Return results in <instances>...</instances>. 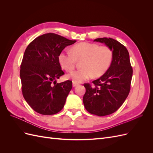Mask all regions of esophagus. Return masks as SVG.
I'll use <instances>...</instances> for the list:
<instances>
[{
    "instance_id": "34e87169",
    "label": "esophagus",
    "mask_w": 153,
    "mask_h": 153,
    "mask_svg": "<svg viewBox=\"0 0 153 153\" xmlns=\"http://www.w3.org/2000/svg\"><path fill=\"white\" fill-rule=\"evenodd\" d=\"M78 85V84H77V83H76V82H73V87H76V85Z\"/></svg>"
}]
</instances>
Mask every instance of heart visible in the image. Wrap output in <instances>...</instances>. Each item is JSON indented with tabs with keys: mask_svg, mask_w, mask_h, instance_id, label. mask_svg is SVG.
I'll return each mask as SVG.
<instances>
[{
	"mask_svg": "<svg viewBox=\"0 0 153 153\" xmlns=\"http://www.w3.org/2000/svg\"><path fill=\"white\" fill-rule=\"evenodd\" d=\"M112 58V52L109 47L85 42L75 45L71 51H62L58 56L60 65L67 71H72L76 61H82V68L71 72L67 76L76 83L89 79L92 76L103 75L110 66Z\"/></svg>",
	"mask_w": 153,
	"mask_h": 153,
	"instance_id": "obj_1",
	"label": "heart"
}]
</instances>
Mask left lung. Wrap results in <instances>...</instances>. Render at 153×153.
Segmentation results:
<instances>
[{
	"label": "left lung",
	"mask_w": 153,
	"mask_h": 153,
	"mask_svg": "<svg viewBox=\"0 0 153 153\" xmlns=\"http://www.w3.org/2000/svg\"><path fill=\"white\" fill-rule=\"evenodd\" d=\"M94 41L109 47L113 58L104 75L92 82L93 86L84 84L86 91L83 102L90 114L105 116L117 111L126 100L130 91L133 69L128 51L121 43L110 38Z\"/></svg>",
	"instance_id": "obj_1"
}]
</instances>
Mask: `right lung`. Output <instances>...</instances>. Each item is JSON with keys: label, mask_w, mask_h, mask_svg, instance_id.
Here are the masks:
<instances>
[{"label": "right lung", "mask_w": 153, "mask_h": 153, "mask_svg": "<svg viewBox=\"0 0 153 153\" xmlns=\"http://www.w3.org/2000/svg\"><path fill=\"white\" fill-rule=\"evenodd\" d=\"M76 41L47 33L34 39L27 47L20 66L22 91L27 103L36 112L53 115L63 108L72 82L57 83L56 79L64 75L58 56Z\"/></svg>", "instance_id": "right-lung-1"}]
</instances>
